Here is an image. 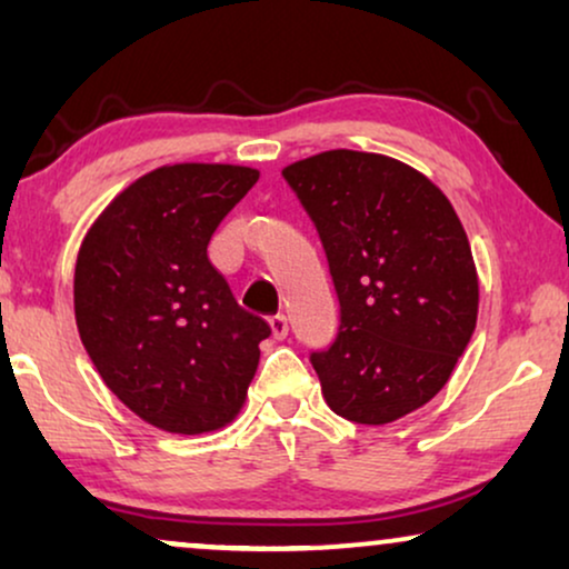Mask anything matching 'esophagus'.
I'll return each mask as SVG.
<instances>
[{
  "label": "esophagus",
  "mask_w": 569,
  "mask_h": 569,
  "mask_svg": "<svg viewBox=\"0 0 569 569\" xmlns=\"http://www.w3.org/2000/svg\"><path fill=\"white\" fill-rule=\"evenodd\" d=\"M269 326H271V333H274V339H284L287 337V329H290V326H287V318L282 313L271 316L269 318Z\"/></svg>",
  "instance_id": "1"
}]
</instances>
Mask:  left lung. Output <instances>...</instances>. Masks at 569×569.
<instances>
[{"label":"left lung","mask_w":569,"mask_h":569,"mask_svg":"<svg viewBox=\"0 0 569 569\" xmlns=\"http://www.w3.org/2000/svg\"><path fill=\"white\" fill-rule=\"evenodd\" d=\"M321 238L339 333L310 355L339 417L388 425L448 383L477 329L479 279L453 204L376 152L329 150L282 170Z\"/></svg>","instance_id":"8db88e82"}]
</instances>
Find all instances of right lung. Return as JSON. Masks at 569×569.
<instances>
[{"mask_svg":"<svg viewBox=\"0 0 569 569\" xmlns=\"http://www.w3.org/2000/svg\"><path fill=\"white\" fill-rule=\"evenodd\" d=\"M256 181L243 166H162L103 209L77 253L82 345L123 407L166 432L232 422L259 368L269 323L238 306L207 256Z\"/></svg>","mask_w":569,"mask_h":569,"instance_id":"right-lung-1","label":"right lung"}]
</instances>
